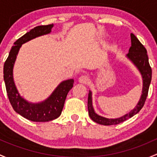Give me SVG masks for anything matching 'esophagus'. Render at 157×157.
Returning <instances> with one entry per match:
<instances>
[{
	"mask_svg": "<svg viewBox=\"0 0 157 157\" xmlns=\"http://www.w3.org/2000/svg\"><path fill=\"white\" fill-rule=\"evenodd\" d=\"M89 81L90 79L87 75H82V76H80V78H78V82L82 84H85V85L88 84V82H89Z\"/></svg>",
	"mask_w": 157,
	"mask_h": 157,
	"instance_id": "1",
	"label": "esophagus"
}]
</instances>
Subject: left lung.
I'll return each mask as SVG.
<instances>
[{
	"label": "left lung",
	"instance_id": "8db88e82",
	"mask_svg": "<svg viewBox=\"0 0 157 157\" xmlns=\"http://www.w3.org/2000/svg\"><path fill=\"white\" fill-rule=\"evenodd\" d=\"M131 39H132V46L129 48V51L128 53L127 56L133 62V63L138 67L139 71L140 72L143 78V90L140 99L137 106H135L133 110L131 111L129 113L125 115L118 119H106L102 117L95 113L94 110L92 106V99H91V92L89 91L88 99V114L90 119L94 122L98 124L103 125H117L121 122H125V120L132 118L135 115H136L144 105L146 101L147 97L148 94L149 87L151 85L152 78V69L149 63V59H148L147 50L143 44L140 42V41L137 38L134 34H131Z\"/></svg>",
	"mask_w": 157,
	"mask_h": 157
}]
</instances>
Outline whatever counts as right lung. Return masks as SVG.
I'll return each instance as SVG.
<instances>
[{
	"label": "right lung",
	"instance_id": "right-lung-1",
	"mask_svg": "<svg viewBox=\"0 0 157 157\" xmlns=\"http://www.w3.org/2000/svg\"><path fill=\"white\" fill-rule=\"evenodd\" d=\"M53 27L54 24L38 25L22 35L14 42V46L11 48L4 63V79L11 106L17 113L32 122H49L59 117L62 113L68 92L73 87V79L64 81L59 84L46 101L40 103H31L19 96L14 85L13 67L20 47L31 39L50 33Z\"/></svg>",
	"mask_w": 157,
	"mask_h": 157
}]
</instances>
